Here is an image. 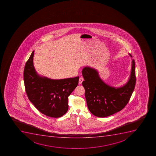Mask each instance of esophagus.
Here are the masks:
<instances>
[{"mask_svg":"<svg viewBox=\"0 0 156 156\" xmlns=\"http://www.w3.org/2000/svg\"><path fill=\"white\" fill-rule=\"evenodd\" d=\"M83 80H84V79H83V77H80V79H79V83H80V84H81V83H83Z\"/></svg>","mask_w":156,"mask_h":156,"instance_id":"34e87169","label":"esophagus"}]
</instances>
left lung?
<instances>
[{"mask_svg":"<svg viewBox=\"0 0 156 156\" xmlns=\"http://www.w3.org/2000/svg\"><path fill=\"white\" fill-rule=\"evenodd\" d=\"M131 57V55L129 54ZM84 80L87 105L90 112L96 116L105 117L118 112L125 107L135 87V62L132 60L129 81L123 87L115 88L105 84L94 69L85 67L82 71Z\"/></svg>","mask_w":156,"mask_h":156,"instance_id":"1","label":"left lung"}]
</instances>
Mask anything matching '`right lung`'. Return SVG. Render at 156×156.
I'll return each mask as SVG.
<instances>
[{
    "label": "right lung",
    "mask_w": 156,
    "mask_h": 156,
    "mask_svg": "<svg viewBox=\"0 0 156 156\" xmlns=\"http://www.w3.org/2000/svg\"><path fill=\"white\" fill-rule=\"evenodd\" d=\"M34 51L24 69L25 88L29 99L40 112L58 118L69 108L68 97L77 87L79 76L54 80L40 76L33 66Z\"/></svg>",
    "instance_id": "1"
}]
</instances>
